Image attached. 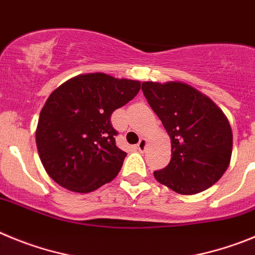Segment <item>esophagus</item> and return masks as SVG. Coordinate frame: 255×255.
I'll list each match as a JSON object with an SVG mask.
<instances>
[{
  "instance_id": "obj_1",
  "label": "esophagus",
  "mask_w": 255,
  "mask_h": 255,
  "mask_svg": "<svg viewBox=\"0 0 255 255\" xmlns=\"http://www.w3.org/2000/svg\"><path fill=\"white\" fill-rule=\"evenodd\" d=\"M146 144H147V139L141 138L139 139L138 143H137V148H138L139 151H143L144 148H146Z\"/></svg>"
}]
</instances>
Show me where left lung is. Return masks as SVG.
Segmentation results:
<instances>
[{"label": "left lung", "instance_id": "8db88e82", "mask_svg": "<svg viewBox=\"0 0 255 255\" xmlns=\"http://www.w3.org/2000/svg\"><path fill=\"white\" fill-rule=\"evenodd\" d=\"M142 91L171 139V160L153 176L179 194L212 187L229 167L233 132L210 98L182 82H143Z\"/></svg>", "mask_w": 255, "mask_h": 255}]
</instances>
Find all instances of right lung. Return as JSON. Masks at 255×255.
Returning <instances> with one entry per match:
<instances>
[{
  "mask_svg": "<svg viewBox=\"0 0 255 255\" xmlns=\"http://www.w3.org/2000/svg\"><path fill=\"white\" fill-rule=\"evenodd\" d=\"M139 81L105 73L80 75L45 102L36 147L48 175L66 189L89 193L118 175L127 153L116 144L113 112L138 94Z\"/></svg>",
  "mask_w": 255,
  "mask_h": 255,
  "instance_id": "obj_1",
  "label": "right lung"
}]
</instances>
